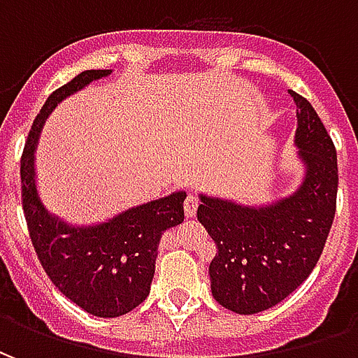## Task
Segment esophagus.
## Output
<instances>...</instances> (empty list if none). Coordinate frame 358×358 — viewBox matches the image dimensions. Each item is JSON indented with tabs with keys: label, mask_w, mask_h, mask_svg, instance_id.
I'll use <instances>...</instances> for the list:
<instances>
[{
	"label": "esophagus",
	"mask_w": 358,
	"mask_h": 358,
	"mask_svg": "<svg viewBox=\"0 0 358 358\" xmlns=\"http://www.w3.org/2000/svg\"><path fill=\"white\" fill-rule=\"evenodd\" d=\"M197 207H199V199L195 195H187L186 201H184V215L187 218H194L195 213H197Z\"/></svg>",
	"instance_id": "1"
}]
</instances>
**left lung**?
<instances>
[{
  "label": "left lung",
  "instance_id": "obj_1",
  "mask_svg": "<svg viewBox=\"0 0 358 358\" xmlns=\"http://www.w3.org/2000/svg\"><path fill=\"white\" fill-rule=\"evenodd\" d=\"M297 105L295 145L305 178L297 192L270 205L199 195L197 218L217 243L209 264L213 297L238 315H255L295 292L322 255L338 197V157L313 105Z\"/></svg>",
  "mask_w": 358,
  "mask_h": 358
}]
</instances>
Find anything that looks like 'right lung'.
<instances>
[{
    "label": "right lung",
    "mask_w": 358,
    "mask_h": 358,
    "mask_svg": "<svg viewBox=\"0 0 358 358\" xmlns=\"http://www.w3.org/2000/svg\"><path fill=\"white\" fill-rule=\"evenodd\" d=\"M110 71H84L55 90L34 118L22 159V209L38 259L65 297L101 318L122 316L145 301L164 230L184 220L186 192L143 203L95 226H71L43 207L36 187L34 151L57 103Z\"/></svg>",
    "instance_id": "right-lung-1"
}]
</instances>
